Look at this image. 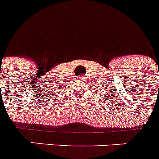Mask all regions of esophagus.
<instances>
[{
  "label": "esophagus",
  "mask_w": 159,
  "mask_h": 159,
  "mask_svg": "<svg viewBox=\"0 0 159 159\" xmlns=\"http://www.w3.org/2000/svg\"><path fill=\"white\" fill-rule=\"evenodd\" d=\"M78 81H83V78H81H81H79V80H78Z\"/></svg>",
  "instance_id": "1"
}]
</instances>
